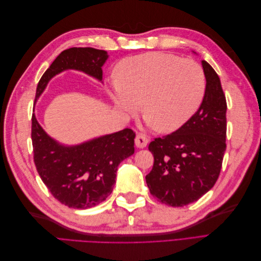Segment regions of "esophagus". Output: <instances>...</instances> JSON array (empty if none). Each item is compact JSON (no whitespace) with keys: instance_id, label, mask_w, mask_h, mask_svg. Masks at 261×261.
Masks as SVG:
<instances>
[{"instance_id":"1","label":"esophagus","mask_w":261,"mask_h":261,"mask_svg":"<svg viewBox=\"0 0 261 261\" xmlns=\"http://www.w3.org/2000/svg\"><path fill=\"white\" fill-rule=\"evenodd\" d=\"M148 144V139L143 134H138L135 138V145L137 148H145Z\"/></svg>"}]
</instances>
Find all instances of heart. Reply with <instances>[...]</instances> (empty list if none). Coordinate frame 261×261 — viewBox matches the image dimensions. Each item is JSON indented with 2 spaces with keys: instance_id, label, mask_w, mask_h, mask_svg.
Here are the masks:
<instances>
[{
  "instance_id": "heart-1",
  "label": "heart",
  "mask_w": 261,
  "mask_h": 261,
  "mask_svg": "<svg viewBox=\"0 0 261 261\" xmlns=\"http://www.w3.org/2000/svg\"><path fill=\"white\" fill-rule=\"evenodd\" d=\"M204 90L206 76L196 61L150 52L120 63L111 97L116 109L126 116L135 115L143 102L148 124L170 133L196 113Z\"/></svg>"
}]
</instances>
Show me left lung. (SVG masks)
I'll use <instances>...</instances> for the list:
<instances>
[{
    "mask_svg": "<svg viewBox=\"0 0 261 261\" xmlns=\"http://www.w3.org/2000/svg\"><path fill=\"white\" fill-rule=\"evenodd\" d=\"M206 90L197 112L177 130L154 138L148 149L154 158L146 175L150 194L162 203L184 207L216 184L226 149V100L220 78L201 61Z\"/></svg>",
    "mask_w": 261,
    "mask_h": 261,
    "instance_id": "left-lung-1",
    "label": "left lung"
}]
</instances>
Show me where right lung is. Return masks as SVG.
I'll use <instances>...</instances> for the list:
<instances>
[{
    "mask_svg": "<svg viewBox=\"0 0 261 261\" xmlns=\"http://www.w3.org/2000/svg\"><path fill=\"white\" fill-rule=\"evenodd\" d=\"M105 50L70 48L53 61L39 81L36 100L49 81L66 69H77L102 81ZM135 133L125 128L77 146H63L52 139L31 117V140L37 171L55 199L69 208L87 209L105 201L112 193L117 167L130 156Z\"/></svg>",
    "mask_w": 261,
    "mask_h": 261,
    "instance_id": "1",
    "label": "right lung"
}]
</instances>
